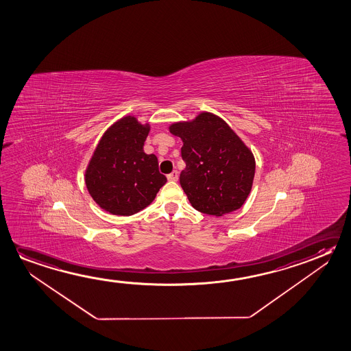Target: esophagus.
I'll use <instances>...</instances> for the list:
<instances>
[{
  "mask_svg": "<svg viewBox=\"0 0 351 351\" xmlns=\"http://www.w3.org/2000/svg\"><path fill=\"white\" fill-rule=\"evenodd\" d=\"M178 177V172L177 171H173L172 173H169L167 176L168 180H172V182H177Z\"/></svg>",
  "mask_w": 351,
  "mask_h": 351,
  "instance_id": "esophagus-1",
  "label": "esophagus"
}]
</instances>
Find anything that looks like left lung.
Segmentation results:
<instances>
[{"mask_svg":"<svg viewBox=\"0 0 351 351\" xmlns=\"http://www.w3.org/2000/svg\"><path fill=\"white\" fill-rule=\"evenodd\" d=\"M169 132L183 140L179 182L195 210L223 216L243 206L255 176V158L223 119L204 112Z\"/></svg>","mask_w":351,"mask_h":351,"instance_id":"obj_1","label":"left lung"}]
</instances>
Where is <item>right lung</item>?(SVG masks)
Segmentation results:
<instances>
[{"label":"right lung","instance_id":"right-lung-1","mask_svg":"<svg viewBox=\"0 0 351 351\" xmlns=\"http://www.w3.org/2000/svg\"><path fill=\"white\" fill-rule=\"evenodd\" d=\"M150 132L128 116L114 123L101 138L85 172L95 202L117 216H132L155 199L167 178L158 171L157 157L144 152Z\"/></svg>","mask_w":351,"mask_h":351}]
</instances>
